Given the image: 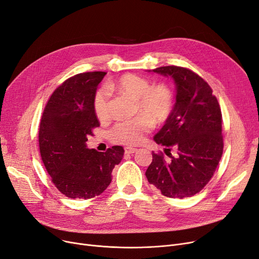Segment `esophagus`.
<instances>
[{"instance_id":"esophagus-1","label":"esophagus","mask_w":259,"mask_h":259,"mask_svg":"<svg viewBox=\"0 0 259 259\" xmlns=\"http://www.w3.org/2000/svg\"><path fill=\"white\" fill-rule=\"evenodd\" d=\"M136 151H137V148H133V147H125V153H127V154L134 153Z\"/></svg>"}]
</instances>
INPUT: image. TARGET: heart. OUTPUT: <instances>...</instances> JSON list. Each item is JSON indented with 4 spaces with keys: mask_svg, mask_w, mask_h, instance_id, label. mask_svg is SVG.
Instances as JSON below:
<instances>
[{
    "mask_svg": "<svg viewBox=\"0 0 259 259\" xmlns=\"http://www.w3.org/2000/svg\"><path fill=\"white\" fill-rule=\"evenodd\" d=\"M109 91H115L136 100L134 112L139 114L132 119L115 123L110 136L115 143L137 145L144 140L153 125H161L170 116L175 96L169 85L159 83L152 85L144 77L136 74H123L107 83ZM93 108L98 119L109 117V99L106 90L99 89L94 95Z\"/></svg>",
    "mask_w": 259,
    "mask_h": 259,
    "instance_id": "b5f03b06",
    "label": "heart"
}]
</instances>
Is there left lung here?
I'll return each instance as SVG.
<instances>
[{
    "instance_id": "obj_1",
    "label": "left lung",
    "mask_w": 259,
    "mask_h": 259,
    "mask_svg": "<svg viewBox=\"0 0 259 259\" xmlns=\"http://www.w3.org/2000/svg\"><path fill=\"white\" fill-rule=\"evenodd\" d=\"M148 72L172 78L176 104L165 125L153 138L164 146L170 160L152 152L146 177L166 197H192L208 183L221 159L220 106L207 82L193 71L170 65ZM171 149L176 150V156L171 155Z\"/></svg>"
}]
</instances>
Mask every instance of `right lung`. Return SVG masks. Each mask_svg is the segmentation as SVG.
Instances as JSON below:
<instances>
[{"label": "right lung", "mask_w": 259, "mask_h": 259, "mask_svg": "<svg viewBox=\"0 0 259 259\" xmlns=\"http://www.w3.org/2000/svg\"><path fill=\"white\" fill-rule=\"evenodd\" d=\"M105 72L75 75L55 90L43 111L39 147L44 166L59 192L71 199H91L112 181L123 148L113 146L106 152L87 148L92 130L99 127L93 99Z\"/></svg>", "instance_id": "right-lung-1"}]
</instances>
